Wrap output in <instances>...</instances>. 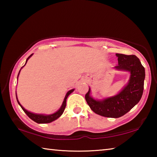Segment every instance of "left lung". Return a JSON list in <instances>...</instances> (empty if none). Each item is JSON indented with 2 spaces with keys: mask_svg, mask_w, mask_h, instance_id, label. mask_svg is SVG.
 <instances>
[{
  "mask_svg": "<svg viewBox=\"0 0 157 157\" xmlns=\"http://www.w3.org/2000/svg\"><path fill=\"white\" fill-rule=\"evenodd\" d=\"M118 65L114 67L117 71L129 73L127 84L121 91L113 96L102 100L95 99L91 95V88L85 95V99L91 110L95 113L107 118H119L124 116L139 103L142 97L145 68L139 58L135 55L116 53Z\"/></svg>",
  "mask_w": 157,
  "mask_h": 157,
  "instance_id": "1",
  "label": "left lung"
}]
</instances>
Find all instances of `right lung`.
I'll list each match as a JSON object with an SVG mask.
<instances>
[{"label":"right lung","instance_id":"1","mask_svg":"<svg viewBox=\"0 0 157 157\" xmlns=\"http://www.w3.org/2000/svg\"><path fill=\"white\" fill-rule=\"evenodd\" d=\"M33 54L30 55V56H29L28 57V59H26V62H25V65L26 64V63H27L28 60L30 59V58L33 56ZM24 65V66H25ZM24 66H23V67H24ZM23 67H21V70L22 69ZM21 70L19 71V73H18V76H17V79H18V75H19V73H20V71ZM74 90H75V89H73L70 90V91H68L67 93H66V94L65 95V98L64 99H63V101L62 102V106H61V107L58 109L56 112L53 113L52 114H49V115H46V114H40V113H33V112H30V111H29L28 110H26L23 107L22 105H21L20 104L19 101L18 100V98H17V94H16V97H17V102L18 103V105H19L21 106V107L22 108V109L23 110V111L27 114L28 116L30 118V119H32V120L34 121V122H36V123H39V124H43V123H51V122L54 121L55 120H57V118H59V117L62 115V113H63V111H64V109H65V107H66V99H67V98L68 97V95H70L71 93H73L74 91Z\"/></svg>","mask_w":157,"mask_h":157}]
</instances>
